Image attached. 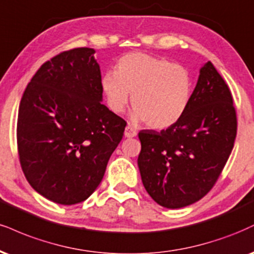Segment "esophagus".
Wrapping results in <instances>:
<instances>
[{
  "mask_svg": "<svg viewBox=\"0 0 254 254\" xmlns=\"http://www.w3.org/2000/svg\"><path fill=\"white\" fill-rule=\"evenodd\" d=\"M137 135V131L135 127H132L131 125H127V127H125V132H124V136L127 137V138H132V137H135Z\"/></svg>",
  "mask_w": 254,
  "mask_h": 254,
  "instance_id": "obj_1",
  "label": "esophagus"
}]
</instances>
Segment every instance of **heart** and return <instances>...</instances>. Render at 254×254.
Returning <instances> with one entry per match:
<instances>
[{"label":"heart","mask_w":254,"mask_h":254,"mask_svg":"<svg viewBox=\"0 0 254 254\" xmlns=\"http://www.w3.org/2000/svg\"><path fill=\"white\" fill-rule=\"evenodd\" d=\"M102 90L111 111L121 114L129 103L132 117L152 129L176 124L188 110L193 79L185 66L166 58L132 52L117 61L116 72L104 73Z\"/></svg>","instance_id":"obj_1"}]
</instances>
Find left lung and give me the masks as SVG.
<instances>
[{
    "mask_svg": "<svg viewBox=\"0 0 254 254\" xmlns=\"http://www.w3.org/2000/svg\"><path fill=\"white\" fill-rule=\"evenodd\" d=\"M237 124L230 88L208 61L183 117L160 132L138 133L140 177L155 202L182 208L208 193L233 149Z\"/></svg>",
    "mask_w": 254,
    "mask_h": 254,
    "instance_id": "left-lung-1",
    "label": "left lung"
}]
</instances>
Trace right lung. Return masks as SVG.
Wrapping results in <instances>:
<instances>
[{
  "mask_svg": "<svg viewBox=\"0 0 254 254\" xmlns=\"http://www.w3.org/2000/svg\"><path fill=\"white\" fill-rule=\"evenodd\" d=\"M93 48L65 51L38 69L21 98L16 138L29 185L59 204L82 202L102 182L127 122L102 104Z\"/></svg>",
  "mask_w": 254,
  "mask_h": 254,
  "instance_id": "1",
  "label": "right lung"
}]
</instances>
